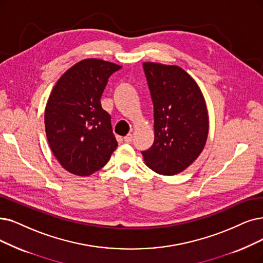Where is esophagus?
Returning <instances> with one entry per match:
<instances>
[{
    "mask_svg": "<svg viewBox=\"0 0 263 263\" xmlns=\"http://www.w3.org/2000/svg\"><path fill=\"white\" fill-rule=\"evenodd\" d=\"M124 141H125L126 143H130V142L133 141V135H132V134L126 135L125 137H124Z\"/></svg>",
    "mask_w": 263,
    "mask_h": 263,
    "instance_id": "34e87169",
    "label": "esophagus"
}]
</instances>
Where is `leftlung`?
I'll list each match as a JSON object with an SVG mask.
<instances>
[{
  "label": "left lung",
  "instance_id": "obj_1",
  "mask_svg": "<svg viewBox=\"0 0 263 263\" xmlns=\"http://www.w3.org/2000/svg\"><path fill=\"white\" fill-rule=\"evenodd\" d=\"M154 108V142L142 151L144 162L160 175L183 172L202 153L208 113L196 82L178 66L143 62Z\"/></svg>",
  "mask_w": 263,
  "mask_h": 263
}]
</instances>
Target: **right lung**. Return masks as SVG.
Wrapping results in <instances>:
<instances>
[{"label":"right lung","mask_w":263,"mask_h":263,"mask_svg":"<svg viewBox=\"0 0 263 263\" xmlns=\"http://www.w3.org/2000/svg\"><path fill=\"white\" fill-rule=\"evenodd\" d=\"M122 67L101 59H84L67 70L52 88L45 108L50 150L65 170L89 176L118 148L111 117L100 98L108 79Z\"/></svg>","instance_id":"obj_1"}]
</instances>
